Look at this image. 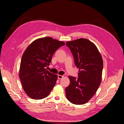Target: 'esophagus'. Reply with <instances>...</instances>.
<instances>
[{
  "instance_id": "esophagus-1",
  "label": "esophagus",
  "mask_w": 124,
  "mask_h": 124,
  "mask_svg": "<svg viewBox=\"0 0 124 124\" xmlns=\"http://www.w3.org/2000/svg\"><path fill=\"white\" fill-rule=\"evenodd\" d=\"M57 77H58V78L59 79H61L63 78L64 77V76H61V75H58Z\"/></svg>"
}]
</instances>
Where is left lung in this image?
<instances>
[{
    "mask_svg": "<svg viewBox=\"0 0 124 124\" xmlns=\"http://www.w3.org/2000/svg\"><path fill=\"white\" fill-rule=\"evenodd\" d=\"M78 69V78L69 76L70 84L65 89L67 98L76 105L86 103L94 96L102 79L103 62L96 46L85 39L67 42Z\"/></svg>",
    "mask_w": 124,
    "mask_h": 124,
    "instance_id": "left-lung-1",
    "label": "left lung"
}]
</instances>
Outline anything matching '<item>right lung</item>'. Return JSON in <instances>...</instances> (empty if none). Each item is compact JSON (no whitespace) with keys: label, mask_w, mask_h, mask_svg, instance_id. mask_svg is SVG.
Segmentation results:
<instances>
[{"label":"right lung","mask_w":124,"mask_h":124,"mask_svg":"<svg viewBox=\"0 0 124 124\" xmlns=\"http://www.w3.org/2000/svg\"><path fill=\"white\" fill-rule=\"evenodd\" d=\"M50 37L38 39L26 48L21 58L19 77L22 87L30 98L41 99L48 96L57 79V75L46 68L49 65L55 51L62 46Z\"/></svg>","instance_id":"obj_1"}]
</instances>
